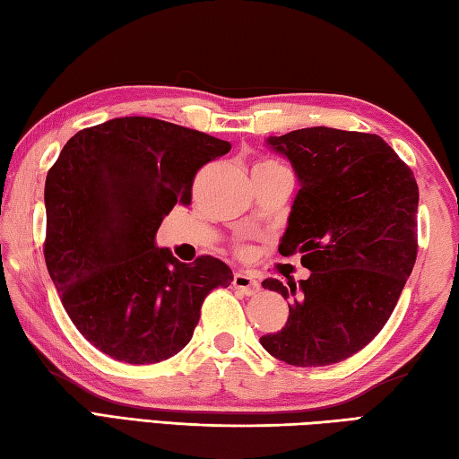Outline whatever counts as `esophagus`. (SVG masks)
Wrapping results in <instances>:
<instances>
[{
  "label": "esophagus",
  "mask_w": 459,
  "mask_h": 459,
  "mask_svg": "<svg viewBox=\"0 0 459 459\" xmlns=\"http://www.w3.org/2000/svg\"><path fill=\"white\" fill-rule=\"evenodd\" d=\"M232 286L247 296H255L260 292V282L248 273H237L235 278H232Z\"/></svg>",
  "instance_id": "1"
}]
</instances>
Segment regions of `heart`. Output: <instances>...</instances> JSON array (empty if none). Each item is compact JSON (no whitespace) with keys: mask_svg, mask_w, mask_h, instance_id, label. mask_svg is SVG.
I'll return each mask as SVG.
<instances>
[{"mask_svg":"<svg viewBox=\"0 0 459 459\" xmlns=\"http://www.w3.org/2000/svg\"><path fill=\"white\" fill-rule=\"evenodd\" d=\"M271 169H278V165L273 163V160H260V163H256L253 173H260V170H271Z\"/></svg>","mask_w":459,"mask_h":459,"instance_id":"1","label":"heart"}]
</instances>
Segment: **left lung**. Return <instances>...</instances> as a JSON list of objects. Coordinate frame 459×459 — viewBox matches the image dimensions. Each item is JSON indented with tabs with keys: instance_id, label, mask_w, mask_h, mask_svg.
Wrapping results in <instances>:
<instances>
[{
	"instance_id": "1",
	"label": "left lung",
	"mask_w": 459,
	"mask_h": 459,
	"mask_svg": "<svg viewBox=\"0 0 459 459\" xmlns=\"http://www.w3.org/2000/svg\"><path fill=\"white\" fill-rule=\"evenodd\" d=\"M266 145L290 160L300 188L278 253H300L307 281L264 289L289 300V320L260 344L290 366L342 362L388 322L418 253V185L378 134L308 127Z\"/></svg>"
}]
</instances>
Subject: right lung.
Here are the masks:
<instances>
[{"mask_svg": "<svg viewBox=\"0 0 459 459\" xmlns=\"http://www.w3.org/2000/svg\"><path fill=\"white\" fill-rule=\"evenodd\" d=\"M230 143L151 117L75 133L45 178V264L63 308L103 354L155 364L191 342L204 296L232 282L214 256L193 264L155 245L196 170Z\"/></svg>", "mask_w": 459, "mask_h": 459, "instance_id": "right-lung-1", "label": "right lung"}]
</instances>
